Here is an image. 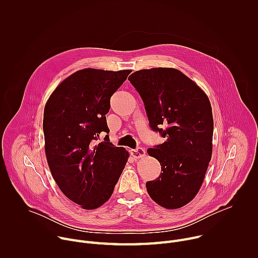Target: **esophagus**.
<instances>
[{
	"label": "esophagus",
	"mask_w": 258,
	"mask_h": 258,
	"mask_svg": "<svg viewBox=\"0 0 258 258\" xmlns=\"http://www.w3.org/2000/svg\"><path fill=\"white\" fill-rule=\"evenodd\" d=\"M130 152L134 158H141L146 154V150L142 147H137L136 149H132Z\"/></svg>",
	"instance_id": "obj_1"
}]
</instances>
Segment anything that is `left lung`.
<instances>
[{"label":"left lung","mask_w":258,"mask_h":258,"mask_svg":"<svg viewBox=\"0 0 258 258\" xmlns=\"http://www.w3.org/2000/svg\"><path fill=\"white\" fill-rule=\"evenodd\" d=\"M130 83L143 100L152 131L165 142L148 149L161 171L146 182L147 192L160 206L176 209L198 193L212 154L213 117L206 94L174 68L136 71Z\"/></svg>","instance_id":"obj_1"}]
</instances>
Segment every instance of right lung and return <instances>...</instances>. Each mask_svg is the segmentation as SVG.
Here are the masks:
<instances>
[{"label": "right lung", "instance_id": "right-lung-1", "mask_svg": "<svg viewBox=\"0 0 258 258\" xmlns=\"http://www.w3.org/2000/svg\"><path fill=\"white\" fill-rule=\"evenodd\" d=\"M131 70L87 68L64 80L44 110L45 151L51 173L72 202L95 209L111 197L128 152L110 143V99Z\"/></svg>", "mask_w": 258, "mask_h": 258}]
</instances>
